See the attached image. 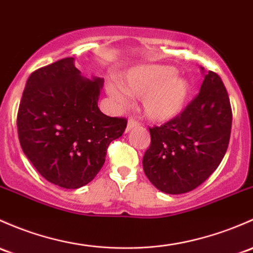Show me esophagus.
Here are the masks:
<instances>
[{"instance_id": "1", "label": "esophagus", "mask_w": 253, "mask_h": 253, "mask_svg": "<svg viewBox=\"0 0 253 253\" xmlns=\"http://www.w3.org/2000/svg\"><path fill=\"white\" fill-rule=\"evenodd\" d=\"M139 125V121H138L137 119L134 118H129L128 119V122H127V131H131L132 128L135 126H138Z\"/></svg>"}]
</instances>
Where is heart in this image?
I'll list each match as a JSON object with an SVG mask.
<instances>
[{
  "label": "heart",
  "instance_id": "1",
  "mask_svg": "<svg viewBox=\"0 0 253 253\" xmlns=\"http://www.w3.org/2000/svg\"><path fill=\"white\" fill-rule=\"evenodd\" d=\"M120 84H110L109 94L120 106L127 103V94L142 95V104L150 119L169 120L177 115L189 94V84L174 69L166 65H142L120 79Z\"/></svg>",
  "mask_w": 253,
  "mask_h": 253
}]
</instances>
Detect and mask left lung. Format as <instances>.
I'll use <instances>...</instances> for the list:
<instances>
[{"label":"left lung","instance_id":"1","mask_svg":"<svg viewBox=\"0 0 253 253\" xmlns=\"http://www.w3.org/2000/svg\"><path fill=\"white\" fill-rule=\"evenodd\" d=\"M232 120L224 84L209 71L184 110L161 126L149 127L150 145L143 156L148 179L167 194L188 193L203 184L224 158Z\"/></svg>","mask_w":253,"mask_h":253}]
</instances>
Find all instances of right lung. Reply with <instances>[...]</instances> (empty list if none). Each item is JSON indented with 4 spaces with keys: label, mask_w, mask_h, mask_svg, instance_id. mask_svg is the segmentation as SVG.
<instances>
[{
    "label": "right lung",
    "mask_w": 253,
    "mask_h": 253,
    "mask_svg": "<svg viewBox=\"0 0 253 253\" xmlns=\"http://www.w3.org/2000/svg\"><path fill=\"white\" fill-rule=\"evenodd\" d=\"M102 87V79L81 76L71 57L29 76L18 109V137L26 158L53 184L78 189L91 182L109 144L125 132L126 119L98 108Z\"/></svg>",
    "instance_id": "1"
}]
</instances>
